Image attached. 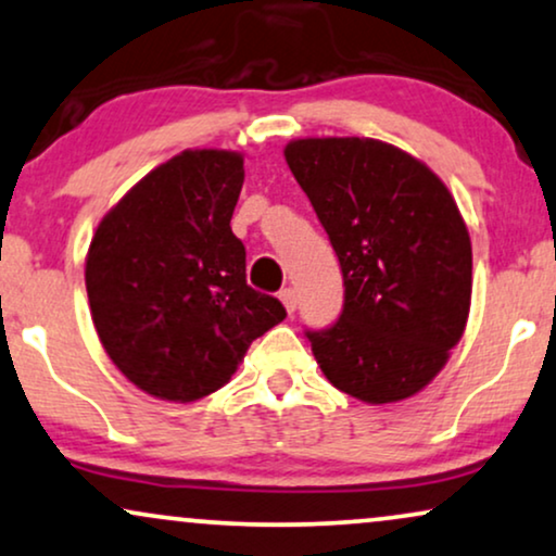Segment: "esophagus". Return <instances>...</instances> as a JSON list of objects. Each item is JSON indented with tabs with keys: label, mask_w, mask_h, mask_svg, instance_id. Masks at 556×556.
I'll use <instances>...</instances> for the list:
<instances>
[{
	"label": "esophagus",
	"mask_w": 556,
	"mask_h": 556,
	"mask_svg": "<svg viewBox=\"0 0 556 556\" xmlns=\"http://www.w3.org/2000/svg\"><path fill=\"white\" fill-rule=\"evenodd\" d=\"M280 301H283L286 312L293 314L295 306H299V293H295V288H283V291H280Z\"/></svg>",
	"instance_id": "1"
}]
</instances>
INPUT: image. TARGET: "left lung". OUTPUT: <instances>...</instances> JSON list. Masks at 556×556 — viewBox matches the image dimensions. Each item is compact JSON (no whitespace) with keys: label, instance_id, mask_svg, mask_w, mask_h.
I'll list each match as a JSON object with an SVG mask.
<instances>
[{"label":"left lung","instance_id":"left-lung-1","mask_svg":"<svg viewBox=\"0 0 556 556\" xmlns=\"http://www.w3.org/2000/svg\"><path fill=\"white\" fill-rule=\"evenodd\" d=\"M342 265L344 308L306 331L321 372L383 406L424 391L463 340L472 244L442 178L372 137H301L283 150Z\"/></svg>","mask_w":556,"mask_h":556}]
</instances>
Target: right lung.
<instances>
[{
  "label": "right lung",
  "mask_w": 556,
  "mask_h": 556,
  "mask_svg": "<svg viewBox=\"0 0 556 556\" xmlns=\"http://www.w3.org/2000/svg\"><path fill=\"white\" fill-rule=\"evenodd\" d=\"M244 181L235 150H184L102 216L86 293L117 370L161 401L191 403L229 383L252 340L286 319L244 280L232 212Z\"/></svg>",
  "instance_id": "right-lung-1"
}]
</instances>
